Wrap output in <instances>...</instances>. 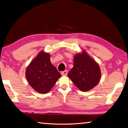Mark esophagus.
I'll list each match as a JSON object with an SVG mask.
<instances>
[{
  "label": "esophagus",
  "instance_id": "obj_1",
  "mask_svg": "<svg viewBox=\"0 0 128 128\" xmlns=\"http://www.w3.org/2000/svg\"><path fill=\"white\" fill-rule=\"evenodd\" d=\"M61 74H62V76H66L67 74H68L67 70H65L64 71H62Z\"/></svg>",
  "mask_w": 128,
  "mask_h": 128
}]
</instances>
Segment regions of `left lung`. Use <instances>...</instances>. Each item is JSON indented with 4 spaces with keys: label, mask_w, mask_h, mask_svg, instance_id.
Returning a JSON list of instances; mask_svg holds the SVG:
<instances>
[{
    "label": "left lung",
    "mask_w": 128,
    "mask_h": 128,
    "mask_svg": "<svg viewBox=\"0 0 128 128\" xmlns=\"http://www.w3.org/2000/svg\"><path fill=\"white\" fill-rule=\"evenodd\" d=\"M72 82L82 91L86 92L96 86L100 81V65L87 52L83 50L74 57V67L68 74Z\"/></svg>",
    "instance_id": "left-lung-1"
}]
</instances>
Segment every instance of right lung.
I'll use <instances>...</instances> for the list:
<instances>
[{
  "label": "right lung",
  "mask_w": 128,
  "mask_h": 128,
  "mask_svg": "<svg viewBox=\"0 0 128 128\" xmlns=\"http://www.w3.org/2000/svg\"><path fill=\"white\" fill-rule=\"evenodd\" d=\"M25 76L30 86L40 94H46L61 77L51 63L50 54L44 51L39 52L26 68Z\"/></svg>",
  "instance_id": "add662e5"
}]
</instances>
